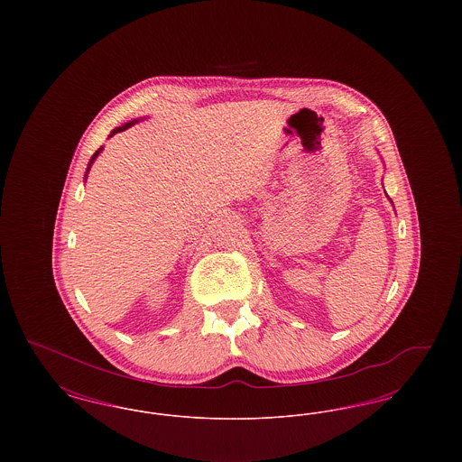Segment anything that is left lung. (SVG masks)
<instances>
[{"instance_id":"1","label":"left lung","mask_w":462,"mask_h":462,"mask_svg":"<svg viewBox=\"0 0 462 462\" xmlns=\"http://www.w3.org/2000/svg\"><path fill=\"white\" fill-rule=\"evenodd\" d=\"M390 202H392V199H390ZM392 204H393V202H392Z\"/></svg>"}]
</instances>
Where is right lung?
Segmentation results:
<instances>
[{"instance_id":"right-lung-1","label":"right lung","mask_w":462,"mask_h":462,"mask_svg":"<svg viewBox=\"0 0 462 462\" xmlns=\"http://www.w3.org/2000/svg\"><path fill=\"white\" fill-rule=\"evenodd\" d=\"M138 121H140V119H133V121H128V123H125V125H123V126H117V128H114V130H112V132H110L109 138H110V136H114V134H116V133L125 132V130H128V128H130V126H133V125H134V123H138ZM102 149H104V147H100V149H98V151H97V152H95V154L91 155V159H89V162H88V168H87V175H85V180H87V178H88L89 168H91V164H93V162H95V159H97V157H98V154H100V152H102Z\"/></svg>"}]
</instances>
